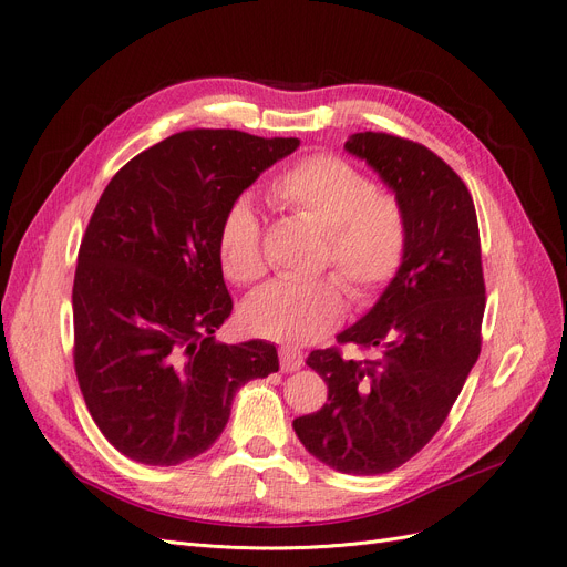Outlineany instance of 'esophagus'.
I'll return each instance as SVG.
<instances>
[{
	"mask_svg": "<svg viewBox=\"0 0 567 567\" xmlns=\"http://www.w3.org/2000/svg\"><path fill=\"white\" fill-rule=\"evenodd\" d=\"M279 362H281L284 372H296L305 365V355H302V351L292 349V347H281L279 349Z\"/></svg>",
	"mask_w": 567,
	"mask_h": 567,
	"instance_id": "34e87169",
	"label": "esophagus"
}]
</instances>
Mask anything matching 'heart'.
Here are the masks:
<instances>
[{
  "mask_svg": "<svg viewBox=\"0 0 567 567\" xmlns=\"http://www.w3.org/2000/svg\"><path fill=\"white\" fill-rule=\"evenodd\" d=\"M267 197L279 209L323 228L316 262L334 267L353 300L372 302L398 277L410 244L406 209L393 190L377 188L344 157H302L269 181ZM216 246L230 281L246 286L265 277L262 225L248 197H237L225 209ZM341 280L326 275L309 281H271L244 305V323L275 342H316L344 319L347 287Z\"/></svg>",
  "mask_w": 567,
  "mask_h": 567,
  "instance_id": "heart-1",
  "label": "heart"
}]
</instances>
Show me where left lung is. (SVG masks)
I'll return each mask as SVG.
<instances>
[{"mask_svg": "<svg viewBox=\"0 0 567 567\" xmlns=\"http://www.w3.org/2000/svg\"><path fill=\"white\" fill-rule=\"evenodd\" d=\"M406 209L410 244L393 284L339 344L377 349L349 360L311 351L328 383L319 412L292 421L311 456L347 474H383L416 456L446 421L482 351L486 286L474 202L440 155L386 132L344 144Z\"/></svg>", "mask_w": 567, "mask_h": 567, "instance_id": "left-lung-1", "label": "left lung"}]
</instances>
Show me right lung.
Instances as JSON below:
<instances>
[{"label":"right lung","mask_w":567,"mask_h":567,"mask_svg":"<svg viewBox=\"0 0 567 567\" xmlns=\"http://www.w3.org/2000/svg\"><path fill=\"white\" fill-rule=\"evenodd\" d=\"M300 146L239 130H186L109 181L74 275V370L90 416L123 456L178 465L220 437L233 398L279 370L275 344H218L233 311L218 223Z\"/></svg>","instance_id":"1"}]
</instances>
